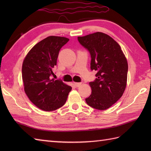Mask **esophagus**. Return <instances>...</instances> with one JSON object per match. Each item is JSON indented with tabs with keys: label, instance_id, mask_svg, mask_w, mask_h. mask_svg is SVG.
Here are the masks:
<instances>
[{
	"label": "esophagus",
	"instance_id": "obj_1",
	"mask_svg": "<svg viewBox=\"0 0 151 151\" xmlns=\"http://www.w3.org/2000/svg\"><path fill=\"white\" fill-rule=\"evenodd\" d=\"M75 85L76 87H80L82 85V83L81 82H75Z\"/></svg>",
	"mask_w": 151,
	"mask_h": 151
}]
</instances>
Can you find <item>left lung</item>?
Segmentation results:
<instances>
[{
	"instance_id": "obj_1",
	"label": "left lung",
	"mask_w": 151,
	"mask_h": 151,
	"mask_svg": "<svg viewBox=\"0 0 151 151\" xmlns=\"http://www.w3.org/2000/svg\"><path fill=\"white\" fill-rule=\"evenodd\" d=\"M91 54V69L97 71L94 82L89 83L91 94L86 102L91 107L104 110L119 99L127 82L128 63L121 47L113 38L102 32L78 37Z\"/></svg>"
}]
</instances>
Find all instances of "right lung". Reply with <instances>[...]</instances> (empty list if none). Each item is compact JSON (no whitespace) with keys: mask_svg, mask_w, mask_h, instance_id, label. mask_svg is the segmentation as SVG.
I'll use <instances>...</instances> for the list:
<instances>
[{"mask_svg":"<svg viewBox=\"0 0 151 151\" xmlns=\"http://www.w3.org/2000/svg\"><path fill=\"white\" fill-rule=\"evenodd\" d=\"M69 39L51 36L32 48L22 62L24 90L30 101L41 110L51 111L64 105L72 88L51 79L59 51Z\"/></svg>","mask_w":151,"mask_h":151,"instance_id":"add662e5","label":"right lung"}]
</instances>
